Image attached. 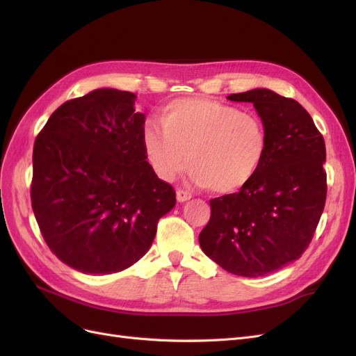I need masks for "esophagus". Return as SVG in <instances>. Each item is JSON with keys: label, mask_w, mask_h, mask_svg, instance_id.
Returning a JSON list of instances; mask_svg holds the SVG:
<instances>
[{"label": "esophagus", "mask_w": 356, "mask_h": 356, "mask_svg": "<svg viewBox=\"0 0 356 356\" xmlns=\"http://www.w3.org/2000/svg\"><path fill=\"white\" fill-rule=\"evenodd\" d=\"M177 199H178V202H186V200L191 199V193L187 191V190L178 188V190H177Z\"/></svg>", "instance_id": "esophagus-1"}]
</instances>
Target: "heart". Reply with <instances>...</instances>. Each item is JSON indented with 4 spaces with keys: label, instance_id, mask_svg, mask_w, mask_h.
<instances>
[{
    "label": "heart",
    "instance_id": "1",
    "mask_svg": "<svg viewBox=\"0 0 356 356\" xmlns=\"http://www.w3.org/2000/svg\"><path fill=\"white\" fill-rule=\"evenodd\" d=\"M160 123L147 122L141 139L156 175L175 179L188 165L199 186L218 195L246 187L267 154L260 117L209 98H181L163 106Z\"/></svg>",
    "mask_w": 356,
    "mask_h": 356
}]
</instances>
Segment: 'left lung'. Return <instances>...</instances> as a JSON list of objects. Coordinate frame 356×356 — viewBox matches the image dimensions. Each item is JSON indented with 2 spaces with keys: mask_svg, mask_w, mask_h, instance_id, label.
Here are the masks:
<instances>
[{
  "mask_svg": "<svg viewBox=\"0 0 356 356\" xmlns=\"http://www.w3.org/2000/svg\"><path fill=\"white\" fill-rule=\"evenodd\" d=\"M227 99L254 104L266 126L267 154L246 187L211 199L199 243L224 270L264 276L298 260L314 238L327 199L325 143L294 99L268 89Z\"/></svg>",
  "mask_w": 356,
  "mask_h": 356,
  "instance_id": "8db88e82",
  "label": "left lung"
}]
</instances>
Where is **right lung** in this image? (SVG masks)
I'll use <instances>...</instances> for the list:
<instances>
[{"label":"right lung","instance_id":"add662e5","mask_svg":"<svg viewBox=\"0 0 356 356\" xmlns=\"http://www.w3.org/2000/svg\"><path fill=\"white\" fill-rule=\"evenodd\" d=\"M136 96L96 89L62 104L35 138L31 202L62 263L89 275L122 272L152 246L175 190L147 161Z\"/></svg>","mask_w":356,"mask_h":356}]
</instances>
